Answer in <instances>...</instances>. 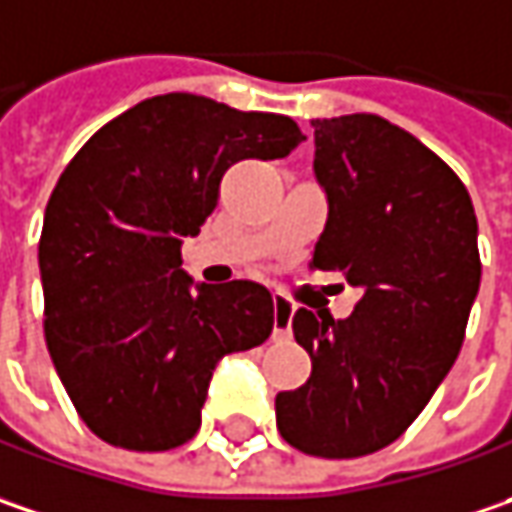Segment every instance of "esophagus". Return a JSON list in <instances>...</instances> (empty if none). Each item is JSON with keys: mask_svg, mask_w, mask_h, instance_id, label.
Wrapping results in <instances>:
<instances>
[{"mask_svg": "<svg viewBox=\"0 0 512 512\" xmlns=\"http://www.w3.org/2000/svg\"><path fill=\"white\" fill-rule=\"evenodd\" d=\"M275 341H286V338H292V315H295V303L286 298V295H280L275 292Z\"/></svg>", "mask_w": 512, "mask_h": 512, "instance_id": "34e87169", "label": "esophagus"}]
</instances>
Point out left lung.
I'll use <instances>...</instances> for the list:
<instances>
[{
	"label": "left lung",
	"instance_id": "left-lung-1",
	"mask_svg": "<svg viewBox=\"0 0 512 512\" xmlns=\"http://www.w3.org/2000/svg\"><path fill=\"white\" fill-rule=\"evenodd\" d=\"M312 128L329 220L309 269L364 295L344 321L292 315L312 375L278 392L275 415L300 453L358 458L407 433L456 364L481 280L478 223L456 171L404 128L375 114Z\"/></svg>",
	"mask_w": 512,
	"mask_h": 512
}]
</instances>
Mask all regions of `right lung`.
<instances>
[{
  "mask_svg": "<svg viewBox=\"0 0 512 512\" xmlns=\"http://www.w3.org/2000/svg\"><path fill=\"white\" fill-rule=\"evenodd\" d=\"M303 140L280 114L163 94L102 125L59 174L39 237L45 344L74 410L105 444H186L214 364L272 335L266 286L191 292L180 246L214 212L234 163L278 160Z\"/></svg>",
  "mask_w": 512,
  "mask_h": 512,
  "instance_id": "right-lung-1",
  "label": "right lung"
}]
</instances>
